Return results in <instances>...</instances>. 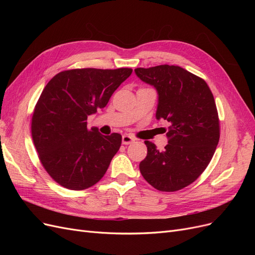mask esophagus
Segmentation results:
<instances>
[{"label": "esophagus", "mask_w": 255, "mask_h": 255, "mask_svg": "<svg viewBox=\"0 0 255 255\" xmlns=\"http://www.w3.org/2000/svg\"><path fill=\"white\" fill-rule=\"evenodd\" d=\"M135 141V138L129 135H123L122 136V143L123 144H129Z\"/></svg>", "instance_id": "obj_1"}]
</instances>
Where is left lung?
Returning a JSON list of instances; mask_svg holds the SVG:
<instances>
[{
    "mask_svg": "<svg viewBox=\"0 0 255 255\" xmlns=\"http://www.w3.org/2000/svg\"><path fill=\"white\" fill-rule=\"evenodd\" d=\"M135 72L158 92L156 118L170 123L164 150L144 141L148 153L139 164L140 172L159 191L183 189L202 174L219 142L214 96L203 79L179 66L136 68Z\"/></svg>",
    "mask_w": 255,
    "mask_h": 255,
    "instance_id": "1",
    "label": "left lung"
}]
</instances>
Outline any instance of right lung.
<instances>
[{
  "mask_svg": "<svg viewBox=\"0 0 255 255\" xmlns=\"http://www.w3.org/2000/svg\"><path fill=\"white\" fill-rule=\"evenodd\" d=\"M130 68L71 69L45 85L32 116V137L40 163L60 186L83 190L104 176L122 136L87 128V117L103 109Z\"/></svg>",
  "mask_w": 255,
  "mask_h": 255,
  "instance_id": "obj_1",
  "label": "right lung"
}]
</instances>
